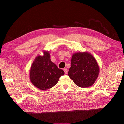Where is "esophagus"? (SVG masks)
I'll use <instances>...</instances> for the list:
<instances>
[{"mask_svg":"<svg viewBox=\"0 0 124 124\" xmlns=\"http://www.w3.org/2000/svg\"><path fill=\"white\" fill-rule=\"evenodd\" d=\"M63 70H64V72H65V73L66 74L67 73V68H64V69H63Z\"/></svg>","mask_w":124,"mask_h":124,"instance_id":"obj_1","label":"esophagus"}]
</instances>
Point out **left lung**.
Listing matches in <instances>:
<instances>
[{
	"label": "left lung",
	"mask_w": 124,
	"mask_h": 124,
	"mask_svg": "<svg viewBox=\"0 0 124 124\" xmlns=\"http://www.w3.org/2000/svg\"><path fill=\"white\" fill-rule=\"evenodd\" d=\"M100 68L95 59L88 52L73 54L68 76L76 85L88 87L93 85L99 76Z\"/></svg>",
	"instance_id": "8db88e82"
}]
</instances>
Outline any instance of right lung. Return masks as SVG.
I'll return each instance as SVG.
<instances>
[{
  "instance_id": "1",
  "label": "right lung",
  "mask_w": 124,
  "mask_h": 124,
  "mask_svg": "<svg viewBox=\"0 0 124 124\" xmlns=\"http://www.w3.org/2000/svg\"><path fill=\"white\" fill-rule=\"evenodd\" d=\"M64 74V71L51 61L49 52L44 51V55L38 56L32 63L30 78L35 86L41 90H46L55 85Z\"/></svg>"
}]
</instances>
